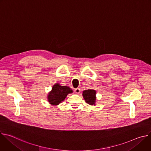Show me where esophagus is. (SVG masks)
<instances>
[{"mask_svg":"<svg viewBox=\"0 0 151 151\" xmlns=\"http://www.w3.org/2000/svg\"><path fill=\"white\" fill-rule=\"evenodd\" d=\"M74 91H75V93L76 94H79L80 92H81V89L79 88H75V89L74 90Z\"/></svg>","mask_w":151,"mask_h":151,"instance_id":"obj_1","label":"esophagus"}]
</instances>
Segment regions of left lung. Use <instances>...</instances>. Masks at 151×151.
Returning a JSON list of instances; mask_svg holds the SVG:
<instances>
[{
    "mask_svg": "<svg viewBox=\"0 0 151 151\" xmlns=\"http://www.w3.org/2000/svg\"><path fill=\"white\" fill-rule=\"evenodd\" d=\"M96 91L94 90H88L83 91L82 96L86 103L90 105H95L96 101Z\"/></svg>",
    "mask_w": 151,
    "mask_h": 151,
    "instance_id": "left-lung-1",
    "label": "left lung"
}]
</instances>
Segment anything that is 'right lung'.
<instances>
[{"mask_svg": "<svg viewBox=\"0 0 151 151\" xmlns=\"http://www.w3.org/2000/svg\"><path fill=\"white\" fill-rule=\"evenodd\" d=\"M72 93V90L68 86H61L59 83H55L48 95V101L51 105H58L64 100L68 94Z\"/></svg>", "mask_w": 151, "mask_h": 151, "instance_id": "obj_1", "label": "right lung"}]
</instances>
